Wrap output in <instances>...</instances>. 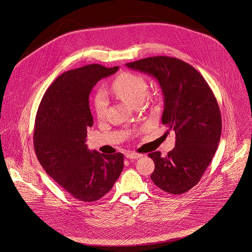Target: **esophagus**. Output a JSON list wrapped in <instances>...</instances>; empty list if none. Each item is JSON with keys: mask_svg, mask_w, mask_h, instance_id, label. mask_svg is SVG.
I'll return each mask as SVG.
<instances>
[{"mask_svg": "<svg viewBox=\"0 0 252 252\" xmlns=\"http://www.w3.org/2000/svg\"><path fill=\"white\" fill-rule=\"evenodd\" d=\"M126 158H130V159H137L143 157L142 154H138V153H134V152H127L126 154Z\"/></svg>", "mask_w": 252, "mask_h": 252, "instance_id": "1", "label": "esophagus"}]
</instances>
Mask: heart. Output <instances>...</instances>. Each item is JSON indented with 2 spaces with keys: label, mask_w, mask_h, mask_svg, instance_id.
<instances>
[{
  "label": "heart",
  "mask_w": 252,
  "mask_h": 252,
  "mask_svg": "<svg viewBox=\"0 0 252 252\" xmlns=\"http://www.w3.org/2000/svg\"><path fill=\"white\" fill-rule=\"evenodd\" d=\"M113 93L122 100L128 104L136 106L142 102L147 90L148 83L146 79L136 73L123 72L118 75L111 86ZM94 107L96 116L102 119L107 108V98L105 93L99 90L94 99Z\"/></svg>",
  "instance_id": "obj_1"
}]
</instances>
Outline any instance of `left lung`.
I'll return each mask as SVG.
<instances>
[{
    "instance_id": "1",
    "label": "left lung",
    "mask_w": 252,
    "mask_h": 252,
    "mask_svg": "<svg viewBox=\"0 0 252 252\" xmlns=\"http://www.w3.org/2000/svg\"><path fill=\"white\" fill-rule=\"evenodd\" d=\"M157 78L164 95L162 124L175 130L176 145L166 157L149 154L155 162L154 184L180 195L195 187L211 163L221 134L218 100L204 77L189 63L167 56L126 63Z\"/></svg>"
}]
</instances>
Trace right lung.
<instances>
[{
    "label": "right lung",
    "instance_id": "right-lung-1",
    "mask_svg": "<svg viewBox=\"0 0 252 252\" xmlns=\"http://www.w3.org/2000/svg\"><path fill=\"white\" fill-rule=\"evenodd\" d=\"M119 66L93 63L61 74L45 92L38 106L33 148L45 172L66 192L94 202L112 189L124 168V155L89 151L87 128L94 121L89 95L101 78Z\"/></svg>",
    "mask_w": 252,
    "mask_h": 252
}]
</instances>
